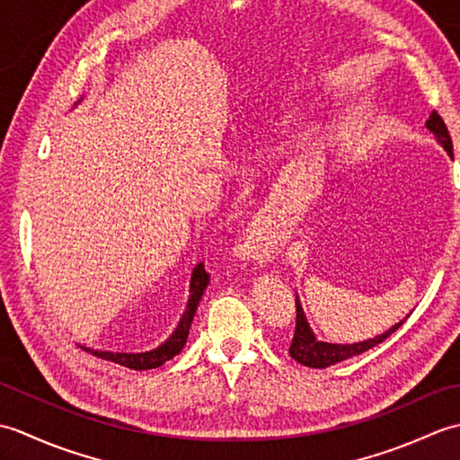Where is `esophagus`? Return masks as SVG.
Here are the masks:
<instances>
[{
  "mask_svg": "<svg viewBox=\"0 0 460 460\" xmlns=\"http://www.w3.org/2000/svg\"><path fill=\"white\" fill-rule=\"evenodd\" d=\"M277 241H270L259 223H251L241 231V235L235 243V257L239 261L257 262V265H267V262L277 259Z\"/></svg>",
  "mask_w": 460,
  "mask_h": 460,
  "instance_id": "obj_1",
  "label": "esophagus"
}]
</instances>
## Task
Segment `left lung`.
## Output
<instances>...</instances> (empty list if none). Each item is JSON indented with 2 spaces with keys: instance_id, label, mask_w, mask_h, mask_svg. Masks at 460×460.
I'll list each match as a JSON object with an SVG mask.
<instances>
[{
  "instance_id": "1",
  "label": "left lung",
  "mask_w": 460,
  "mask_h": 460,
  "mask_svg": "<svg viewBox=\"0 0 460 460\" xmlns=\"http://www.w3.org/2000/svg\"><path fill=\"white\" fill-rule=\"evenodd\" d=\"M425 126L429 132H433L435 140L441 144L447 150V154L453 158V140H451V134H448L441 116L433 111L431 116H429V120L425 122ZM409 314H411V312H409ZM409 314L402 322H397L395 326L385 330L384 334H379V336L367 338L364 341H354V344H332V341H322L314 336V332H312L308 320H306L305 310H302L300 298L296 295V328H295V338H292L288 354L292 359H296L302 366L318 367V369L330 367V366L338 364V361L359 356V354H364V351H367L369 348L381 344V341L392 336L394 332L403 324V322L409 318Z\"/></svg>"
}]
</instances>
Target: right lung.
<instances>
[{"mask_svg": "<svg viewBox=\"0 0 460 460\" xmlns=\"http://www.w3.org/2000/svg\"><path fill=\"white\" fill-rule=\"evenodd\" d=\"M83 101V99H81ZM79 101V102H81ZM76 102V104H79ZM209 285V275L205 272L203 269V262L199 265H195L193 272H191V280H190V298H188V306H185L183 314L178 322V326L172 332V336L160 344L158 348H154L150 351H140V354H124V351H102V349H89L93 351L94 356H99L102 359H109V361H116V364H120L124 367H130V369H155L164 366L165 361L172 359L173 356H178L180 351L183 349L185 341H188V334H190V328H191V322L195 316V310H198L199 300L203 296L205 288Z\"/></svg>", "mask_w": 460, "mask_h": 460, "instance_id": "1", "label": "right lung"}]
</instances>
